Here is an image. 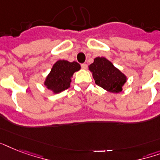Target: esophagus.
Returning <instances> with one entry per match:
<instances>
[{"instance_id":"obj_1","label":"esophagus","mask_w":160,"mask_h":160,"mask_svg":"<svg viewBox=\"0 0 160 160\" xmlns=\"http://www.w3.org/2000/svg\"><path fill=\"white\" fill-rule=\"evenodd\" d=\"M88 67V65L85 64V63H83V64H81V68L82 69H84V70H86Z\"/></svg>"}]
</instances>
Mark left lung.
<instances>
[{
    "mask_svg": "<svg viewBox=\"0 0 160 160\" xmlns=\"http://www.w3.org/2000/svg\"><path fill=\"white\" fill-rule=\"evenodd\" d=\"M95 84L109 92L119 93L126 82L125 75L104 57H97L90 65Z\"/></svg>",
    "mask_w": 160,
    "mask_h": 160,
    "instance_id": "1",
    "label": "left lung"
}]
</instances>
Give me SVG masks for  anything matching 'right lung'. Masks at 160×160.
<instances>
[{"label": "right lung", "mask_w": 160, "mask_h": 160, "mask_svg": "<svg viewBox=\"0 0 160 160\" xmlns=\"http://www.w3.org/2000/svg\"><path fill=\"white\" fill-rule=\"evenodd\" d=\"M80 69V64L75 61L58 60L46 78L45 85L55 93L61 92L70 87L73 74Z\"/></svg>", "instance_id": "obj_1"}]
</instances>
